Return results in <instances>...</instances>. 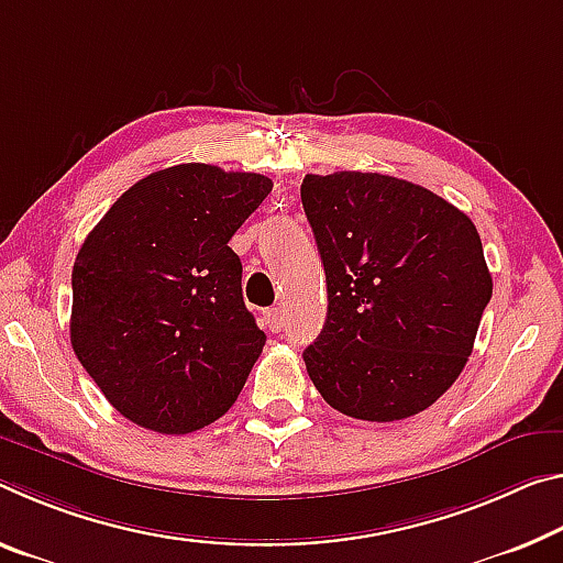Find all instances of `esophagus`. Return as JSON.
<instances>
[{
	"mask_svg": "<svg viewBox=\"0 0 563 563\" xmlns=\"http://www.w3.org/2000/svg\"><path fill=\"white\" fill-rule=\"evenodd\" d=\"M263 320H265V328H267V330H273V333H280V330L285 328V310H283V308L265 310Z\"/></svg>",
	"mask_w": 563,
	"mask_h": 563,
	"instance_id": "34e87169",
	"label": "esophagus"
}]
</instances>
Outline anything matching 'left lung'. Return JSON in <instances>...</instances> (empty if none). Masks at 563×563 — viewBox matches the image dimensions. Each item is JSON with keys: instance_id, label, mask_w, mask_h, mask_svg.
Here are the masks:
<instances>
[{"instance_id": "8db88e82", "label": "left lung", "mask_w": 563, "mask_h": 563, "mask_svg": "<svg viewBox=\"0 0 563 563\" xmlns=\"http://www.w3.org/2000/svg\"><path fill=\"white\" fill-rule=\"evenodd\" d=\"M328 283L308 376L341 413L400 421L461 376L494 283L478 230L439 195L380 173L306 175Z\"/></svg>"}]
</instances>
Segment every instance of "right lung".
I'll use <instances>...</instances> for the list:
<instances>
[{"label":"right lung","mask_w":563,"mask_h":563,"mask_svg":"<svg viewBox=\"0 0 563 563\" xmlns=\"http://www.w3.org/2000/svg\"><path fill=\"white\" fill-rule=\"evenodd\" d=\"M271 190V177L205 163L157 169L79 247L69 338L128 421L192 433L238 400L265 333L228 243Z\"/></svg>","instance_id":"obj_1"}]
</instances>
